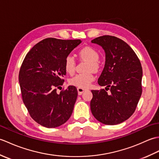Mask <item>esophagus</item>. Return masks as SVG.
I'll list each match as a JSON object with an SVG mask.
<instances>
[{"mask_svg": "<svg viewBox=\"0 0 159 159\" xmlns=\"http://www.w3.org/2000/svg\"><path fill=\"white\" fill-rule=\"evenodd\" d=\"M87 89H84V88H80V87H78L77 88V91H78V93H79V95H81V94L84 92H85Z\"/></svg>", "mask_w": 159, "mask_h": 159, "instance_id": "obj_1", "label": "esophagus"}]
</instances>
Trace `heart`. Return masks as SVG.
Returning <instances> with one entry per match:
<instances>
[{"label":"heart","mask_w":159,"mask_h":159,"mask_svg":"<svg viewBox=\"0 0 159 159\" xmlns=\"http://www.w3.org/2000/svg\"><path fill=\"white\" fill-rule=\"evenodd\" d=\"M79 54L80 59L88 62L86 70L89 72L77 74L70 80V83L72 85L80 88H87L95 79L92 70L93 72H98L100 70V66L98 61L100 55L96 49L90 46L84 47L80 50ZM64 69L69 74H73L75 72L76 62L72 55H68L66 57L64 60Z\"/></svg>","instance_id":"b5f03b06"}]
</instances>
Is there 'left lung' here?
Listing matches in <instances>:
<instances>
[{"instance_id":"left-lung-1","label":"left lung","mask_w":159,"mask_h":159,"mask_svg":"<svg viewBox=\"0 0 159 159\" xmlns=\"http://www.w3.org/2000/svg\"><path fill=\"white\" fill-rule=\"evenodd\" d=\"M92 42L102 46L105 52V66L98 83L107 87L92 90L91 111L101 123L120 124L134 113L141 96V62L130 46L116 37L100 36Z\"/></svg>"}]
</instances>
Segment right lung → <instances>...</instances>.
Instances as JSON below:
<instances>
[{
    "label": "right lung",
    "mask_w": 159,
    "mask_h": 159,
    "mask_svg": "<svg viewBox=\"0 0 159 159\" xmlns=\"http://www.w3.org/2000/svg\"><path fill=\"white\" fill-rule=\"evenodd\" d=\"M81 43L80 39L49 38L37 43L26 54L20 67L19 83L23 102L37 123L56 128L68 120L78 92L69 86L57 93L66 75L64 60Z\"/></svg>",
    "instance_id": "1"
}]
</instances>
